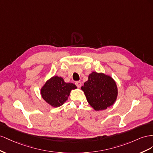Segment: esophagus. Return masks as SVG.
I'll use <instances>...</instances> for the list:
<instances>
[{
	"mask_svg": "<svg viewBox=\"0 0 153 153\" xmlns=\"http://www.w3.org/2000/svg\"><path fill=\"white\" fill-rule=\"evenodd\" d=\"M76 85L78 87V88H81V86L82 85V83L81 81H76Z\"/></svg>",
	"mask_w": 153,
	"mask_h": 153,
	"instance_id": "1",
	"label": "esophagus"
}]
</instances>
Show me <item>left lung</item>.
Returning a JSON list of instances; mask_svg holds the SVG:
<instances>
[{"mask_svg": "<svg viewBox=\"0 0 153 153\" xmlns=\"http://www.w3.org/2000/svg\"><path fill=\"white\" fill-rule=\"evenodd\" d=\"M86 100L95 111L106 110L112 106L118 96L115 81L110 75L102 72H92L88 81L81 87Z\"/></svg>", "mask_w": 153, "mask_h": 153, "instance_id": "1", "label": "left lung"}]
</instances>
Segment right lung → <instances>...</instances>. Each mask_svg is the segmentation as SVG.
<instances>
[{"label":"right lung","instance_id":"1","mask_svg":"<svg viewBox=\"0 0 153 153\" xmlns=\"http://www.w3.org/2000/svg\"><path fill=\"white\" fill-rule=\"evenodd\" d=\"M77 86L72 82H65L63 78L54 76L48 79L40 89L43 99L50 106L59 107L67 101L72 90Z\"/></svg>","mask_w":153,"mask_h":153}]
</instances>
